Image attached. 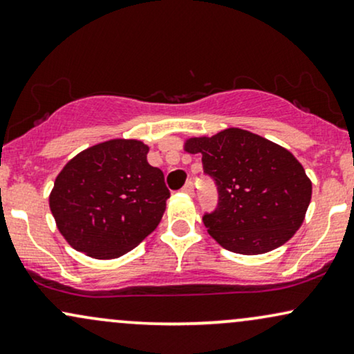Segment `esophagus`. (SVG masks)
<instances>
[{"label": "esophagus", "instance_id": "obj_1", "mask_svg": "<svg viewBox=\"0 0 354 354\" xmlns=\"http://www.w3.org/2000/svg\"><path fill=\"white\" fill-rule=\"evenodd\" d=\"M182 192H184V194H187V195H194L195 194L194 184H192V182H187V184L184 185V189H182Z\"/></svg>", "mask_w": 354, "mask_h": 354}]
</instances>
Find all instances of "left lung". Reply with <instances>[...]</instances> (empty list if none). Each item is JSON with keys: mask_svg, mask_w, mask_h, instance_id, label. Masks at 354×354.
I'll list each match as a JSON object with an SVG mask.
<instances>
[{"mask_svg": "<svg viewBox=\"0 0 354 354\" xmlns=\"http://www.w3.org/2000/svg\"><path fill=\"white\" fill-rule=\"evenodd\" d=\"M184 151L202 154L203 170L218 185V208L203 216V223L221 248L264 254L302 226L312 180L286 147L251 131L226 128L185 139Z\"/></svg>", "mask_w": 354, "mask_h": 354, "instance_id": "left-lung-1", "label": "left lung"}]
</instances>
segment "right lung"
Here are the masks:
<instances>
[{
  "label": "right lung",
  "mask_w": 354,
  "mask_h": 354,
  "mask_svg": "<svg viewBox=\"0 0 354 354\" xmlns=\"http://www.w3.org/2000/svg\"><path fill=\"white\" fill-rule=\"evenodd\" d=\"M147 152L149 146L139 139L116 138L86 147L64 165L49 207L73 250L93 259H116L157 228L170 194Z\"/></svg>",
  "instance_id": "obj_1"
}]
</instances>
